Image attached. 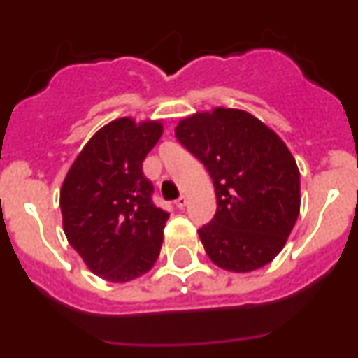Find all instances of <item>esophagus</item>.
Returning a JSON list of instances; mask_svg holds the SVG:
<instances>
[{
	"label": "esophagus",
	"mask_w": 358,
	"mask_h": 358,
	"mask_svg": "<svg viewBox=\"0 0 358 358\" xmlns=\"http://www.w3.org/2000/svg\"><path fill=\"white\" fill-rule=\"evenodd\" d=\"M187 202H189V201H187L185 196H180L178 199H176L175 204H176V208H178V209H183L187 206Z\"/></svg>",
	"instance_id": "34e87169"
}]
</instances>
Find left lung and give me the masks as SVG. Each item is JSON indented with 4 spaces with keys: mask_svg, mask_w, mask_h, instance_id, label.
Masks as SVG:
<instances>
[{
    "mask_svg": "<svg viewBox=\"0 0 358 358\" xmlns=\"http://www.w3.org/2000/svg\"><path fill=\"white\" fill-rule=\"evenodd\" d=\"M175 135L215 185V218L199 230L209 259L236 273L272 262L301 202L299 169L282 138L249 112L225 107L183 117Z\"/></svg>",
    "mask_w": 358,
    "mask_h": 358,
    "instance_id": "8db88e82",
    "label": "left lung"
}]
</instances>
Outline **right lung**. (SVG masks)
I'll return each mask as SVG.
<instances>
[{
    "mask_svg": "<svg viewBox=\"0 0 358 358\" xmlns=\"http://www.w3.org/2000/svg\"><path fill=\"white\" fill-rule=\"evenodd\" d=\"M162 131L161 121L114 119L83 147L60 189L69 244L109 282L147 273L161 251L169 215L150 199L142 164Z\"/></svg>",
    "mask_w": 358,
    "mask_h": 358,
    "instance_id": "right-lung-1",
    "label": "right lung"
}]
</instances>
